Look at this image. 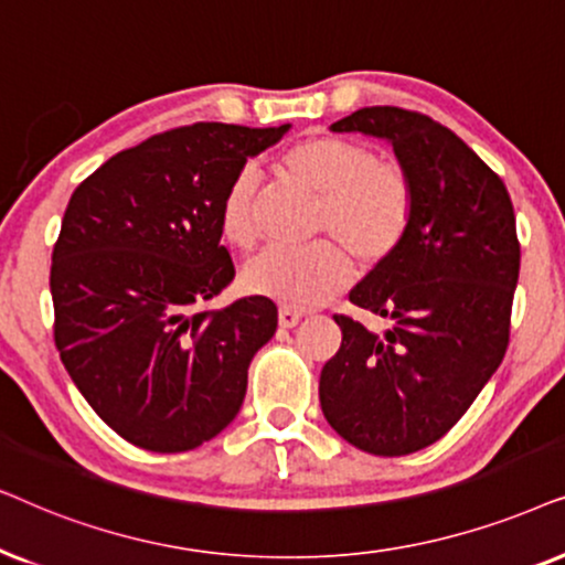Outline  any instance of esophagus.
I'll use <instances>...</instances> for the list:
<instances>
[{
    "label": "esophagus",
    "mask_w": 565,
    "mask_h": 565,
    "mask_svg": "<svg viewBox=\"0 0 565 565\" xmlns=\"http://www.w3.org/2000/svg\"><path fill=\"white\" fill-rule=\"evenodd\" d=\"M299 320H302V312L291 310V307H281L278 310V326L281 328H297Z\"/></svg>",
    "instance_id": "34e87169"
}]
</instances>
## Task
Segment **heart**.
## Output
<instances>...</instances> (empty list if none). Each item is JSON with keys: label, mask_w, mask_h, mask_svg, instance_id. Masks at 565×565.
<instances>
[{"label": "heart", "mask_w": 565, "mask_h": 565, "mask_svg": "<svg viewBox=\"0 0 565 565\" xmlns=\"http://www.w3.org/2000/svg\"><path fill=\"white\" fill-rule=\"evenodd\" d=\"M281 168L299 185L322 195L320 230L333 232L361 260H382L408 230L413 209L408 175L401 164L374 160L359 141L305 139L284 154ZM258 191L260 172L253 164H245L224 191L222 235L239 250H250L258 243ZM351 274L349 253L326 239L310 247H274L258 255L245 268L243 287L253 297L307 310L349 287Z\"/></svg>", "instance_id": "obj_1"}]
</instances>
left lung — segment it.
<instances>
[{
  "instance_id": "left-lung-1",
  "label": "left lung",
  "mask_w": 565,
  "mask_h": 565,
  "mask_svg": "<svg viewBox=\"0 0 565 565\" xmlns=\"http://www.w3.org/2000/svg\"><path fill=\"white\" fill-rule=\"evenodd\" d=\"M330 131L387 141L411 180L408 230L349 299L382 333L335 315L343 341L320 405L349 445L380 457L441 439L499 370L519 278L514 206L465 141L420 113L374 105Z\"/></svg>"
}]
</instances>
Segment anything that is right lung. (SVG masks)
<instances>
[{"instance_id":"right-lung-1","label":"right lung","mask_w":565,"mask_h":565,"mask_svg":"<svg viewBox=\"0 0 565 565\" xmlns=\"http://www.w3.org/2000/svg\"><path fill=\"white\" fill-rule=\"evenodd\" d=\"M289 129L164 131L110 157L72 193L51 258L56 349L82 397L134 447L188 452L243 408L276 305H201L235 278L222 245L224 191Z\"/></svg>"}]
</instances>
